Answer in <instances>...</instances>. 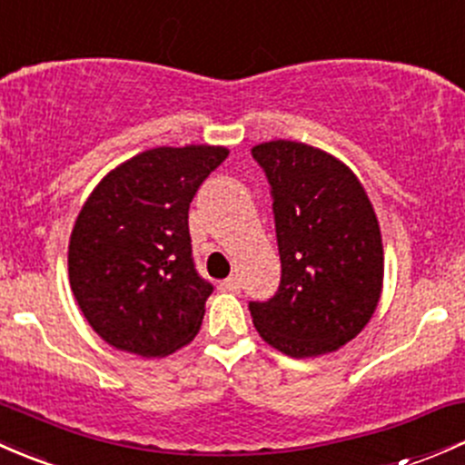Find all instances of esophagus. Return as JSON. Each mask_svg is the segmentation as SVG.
Masks as SVG:
<instances>
[{"mask_svg":"<svg viewBox=\"0 0 465 465\" xmlns=\"http://www.w3.org/2000/svg\"><path fill=\"white\" fill-rule=\"evenodd\" d=\"M222 286L226 291H239V289H242V280H239L237 275H231V277H226V280L222 282Z\"/></svg>","mask_w":465,"mask_h":465,"instance_id":"34e87169","label":"esophagus"}]
</instances>
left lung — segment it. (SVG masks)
I'll return each instance as SVG.
<instances>
[{
	"instance_id": "8db88e82",
	"label": "left lung",
	"mask_w": 465,
	"mask_h": 465,
	"mask_svg": "<svg viewBox=\"0 0 465 465\" xmlns=\"http://www.w3.org/2000/svg\"><path fill=\"white\" fill-rule=\"evenodd\" d=\"M272 197L282 277L266 302H248L271 347L293 358L336 351L356 338L382 289L374 208L331 154L295 141L252 147Z\"/></svg>"
}]
</instances>
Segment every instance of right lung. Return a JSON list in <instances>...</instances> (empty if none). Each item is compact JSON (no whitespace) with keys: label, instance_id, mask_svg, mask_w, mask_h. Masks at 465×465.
I'll list each match as a JSON object with an SVG mask.
<instances>
[{"label":"right lung","instance_id":"right-lung-1","mask_svg":"<svg viewBox=\"0 0 465 465\" xmlns=\"http://www.w3.org/2000/svg\"><path fill=\"white\" fill-rule=\"evenodd\" d=\"M226 147H156L109 172L75 219L69 280L104 342L145 358L197 336L213 284L193 257L188 210Z\"/></svg>","mask_w":465,"mask_h":465}]
</instances>
